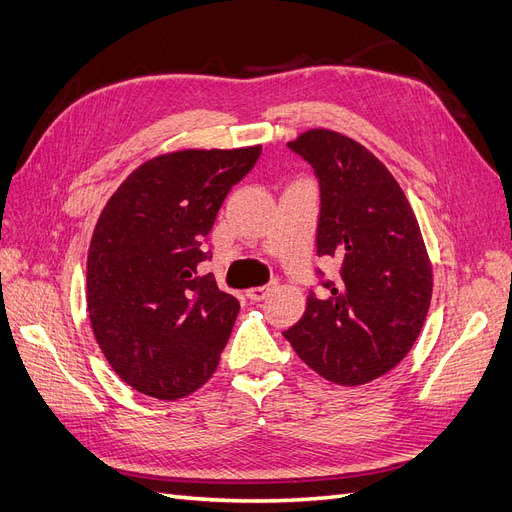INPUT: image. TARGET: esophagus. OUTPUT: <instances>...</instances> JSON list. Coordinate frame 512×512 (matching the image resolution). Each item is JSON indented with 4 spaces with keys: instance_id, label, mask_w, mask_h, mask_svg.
<instances>
[{
    "instance_id": "34e87169",
    "label": "esophagus",
    "mask_w": 512,
    "mask_h": 512,
    "mask_svg": "<svg viewBox=\"0 0 512 512\" xmlns=\"http://www.w3.org/2000/svg\"><path fill=\"white\" fill-rule=\"evenodd\" d=\"M273 288H275V284L250 288V290H247V297H250L252 301H262V299H267V297H269V294L273 292Z\"/></svg>"
}]
</instances>
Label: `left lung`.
<instances>
[{
  "mask_svg": "<svg viewBox=\"0 0 512 512\" xmlns=\"http://www.w3.org/2000/svg\"><path fill=\"white\" fill-rule=\"evenodd\" d=\"M288 147L318 177L316 250L339 262V277L322 284L324 294H307L284 337L322 378L359 386L414 346L431 303V260L404 190L369 149L327 128Z\"/></svg>",
  "mask_w": 512,
  "mask_h": 512,
  "instance_id": "1",
  "label": "left lung"
}]
</instances>
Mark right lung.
Returning <instances> with one entry per match:
<instances>
[{
	"mask_svg": "<svg viewBox=\"0 0 512 512\" xmlns=\"http://www.w3.org/2000/svg\"><path fill=\"white\" fill-rule=\"evenodd\" d=\"M260 151L164 153L104 205L87 254V309L106 361L134 391L181 399L218 367L239 301L198 267L226 194Z\"/></svg>",
	"mask_w": 512,
	"mask_h": 512,
	"instance_id": "1",
	"label": "right lung"
}]
</instances>
